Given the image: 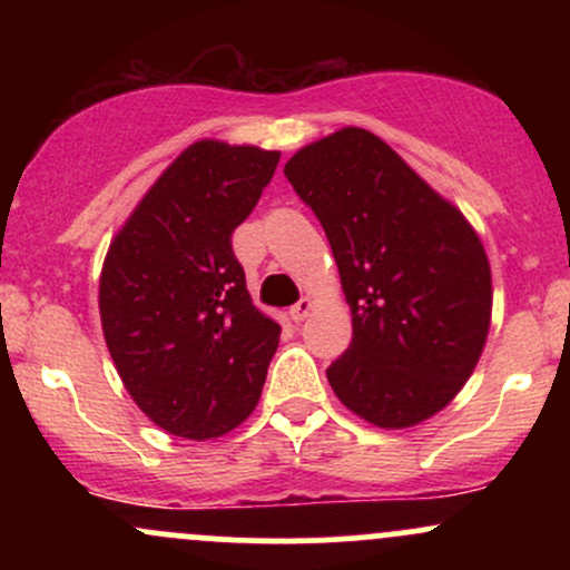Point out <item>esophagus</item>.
I'll return each mask as SVG.
<instances>
[{
    "label": "esophagus",
    "instance_id": "1",
    "mask_svg": "<svg viewBox=\"0 0 570 570\" xmlns=\"http://www.w3.org/2000/svg\"><path fill=\"white\" fill-rule=\"evenodd\" d=\"M311 311H313V299L303 297L297 305L289 307V318H292V322L299 324V322H305L307 316H311Z\"/></svg>",
    "mask_w": 570,
    "mask_h": 570
}]
</instances>
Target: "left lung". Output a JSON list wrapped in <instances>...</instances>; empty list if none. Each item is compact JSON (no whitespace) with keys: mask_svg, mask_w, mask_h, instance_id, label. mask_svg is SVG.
<instances>
[{"mask_svg":"<svg viewBox=\"0 0 570 570\" xmlns=\"http://www.w3.org/2000/svg\"><path fill=\"white\" fill-rule=\"evenodd\" d=\"M284 174L322 222L351 305L332 391L372 426H417L453 402L485 348L493 281L480 235L364 128L297 149Z\"/></svg>","mask_w":570,"mask_h":570,"instance_id":"8db88e82","label":"left lung"}]
</instances>
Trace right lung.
Masks as SVG:
<instances>
[{
    "label": "right lung",
    "mask_w": 570,
    "mask_h": 570,
    "mask_svg": "<svg viewBox=\"0 0 570 570\" xmlns=\"http://www.w3.org/2000/svg\"><path fill=\"white\" fill-rule=\"evenodd\" d=\"M281 153L200 139L158 176L109 244L98 311L117 375L163 431L214 440L263 394L281 326L254 307L230 235Z\"/></svg>",
    "instance_id": "obj_1"
}]
</instances>
